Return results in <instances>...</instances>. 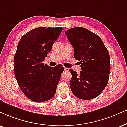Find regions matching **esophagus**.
I'll return each instance as SVG.
<instances>
[{
	"label": "esophagus",
	"mask_w": 127,
	"mask_h": 127,
	"mask_svg": "<svg viewBox=\"0 0 127 127\" xmlns=\"http://www.w3.org/2000/svg\"><path fill=\"white\" fill-rule=\"evenodd\" d=\"M64 70H65V71L68 72V71H69V68H66V67H65V68H64Z\"/></svg>",
	"instance_id": "obj_1"
}]
</instances>
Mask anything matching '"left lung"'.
Segmentation results:
<instances>
[{
	"mask_svg": "<svg viewBox=\"0 0 127 127\" xmlns=\"http://www.w3.org/2000/svg\"><path fill=\"white\" fill-rule=\"evenodd\" d=\"M65 33L74 49V58L81 67L79 73L69 69L71 90L79 99H94L108 82L111 69L108 51L101 39L85 28H73Z\"/></svg>",
	"mask_w": 127,
	"mask_h": 127,
	"instance_id": "left-lung-1",
	"label": "left lung"
}]
</instances>
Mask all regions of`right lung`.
Returning a JSON list of instances; mask_svg holds the SVG:
<instances>
[{
    "label": "right lung",
    "mask_w": 127,
    "mask_h": 127,
    "mask_svg": "<svg viewBox=\"0 0 127 127\" xmlns=\"http://www.w3.org/2000/svg\"><path fill=\"white\" fill-rule=\"evenodd\" d=\"M62 28L32 29L21 37L14 56L15 75L22 91L31 101L43 102L53 98L64 68L43 63Z\"/></svg>",
    "instance_id": "1"
}]
</instances>
